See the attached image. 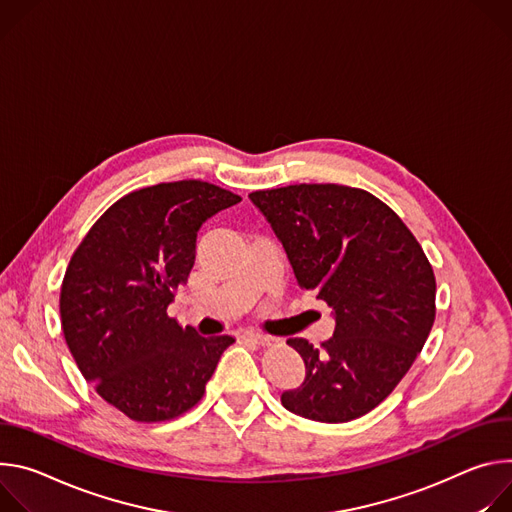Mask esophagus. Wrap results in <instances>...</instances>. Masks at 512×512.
<instances>
[{"label": "esophagus", "mask_w": 512, "mask_h": 512, "mask_svg": "<svg viewBox=\"0 0 512 512\" xmlns=\"http://www.w3.org/2000/svg\"><path fill=\"white\" fill-rule=\"evenodd\" d=\"M248 339L250 342H254V344H258V346H272L276 339L274 337H270V335H264V333H248Z\"/></svg>", "instance_id": "34e87169"}]
</instances>
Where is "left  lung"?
Instances as JSON below:
<instances>
[{
  "mask_svg": "<svg viewBox=\"0 0 512 512\" xmlns=\"http://www.w3.org/2000/svg\"><path fill=\"white\" fill-rule=\"evenodd\" d=\"M287 252L299 287L333 311V337L313 348L301 386L280 401L295 415L346 423L378 407L413 366L435 321L433 268L388 205L344 185H291L250 193Z\"/></svg>",
  "mask_w": 512,
  "mask_h": 512,
  "instance_id": "8db88e82",
  "label": "left lung"
}]
</instances>
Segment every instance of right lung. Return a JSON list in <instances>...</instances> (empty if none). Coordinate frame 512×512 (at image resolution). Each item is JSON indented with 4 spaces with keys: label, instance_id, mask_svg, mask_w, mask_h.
I'll list each match as a JSON object with an SVG mask.
<instances>
[{
    "label": "right lung",
    "instance_id": "add662e5",
    "mask_svg": "<svg viewBox=\"0 0 512 512\" xmlns=\"http://www.w3.org/2000/svg\"><path fill=\"white\" fill-rule=\"evenodd\" d=\"M242 197L203 181L160 183L113 203L61 287L67 346L105 403L140 423L195 407L232 335L203 337L166 309L195 264L197 232Z\"/></svg>",
    "mask_w": 512,
    "mask_h": 512
}]
</instances>
